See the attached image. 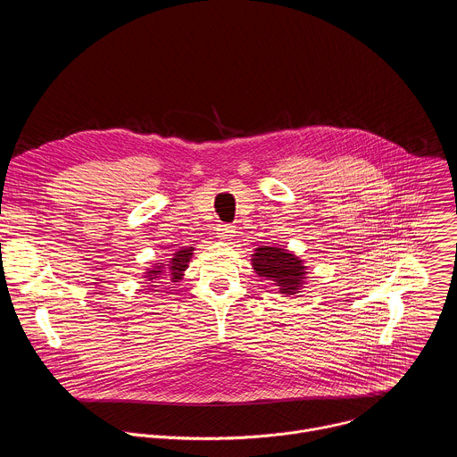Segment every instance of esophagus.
Returning <instances> with one entry per match:
<instances>
[{
	"instance_id": "1",
	"label": "esophagus",
	"mask_w": 457,
	"mask_h": 457,
	"mask_svg": "<svg viewBox=\"0 0 457 457\" xmlns=\"http://www.w3.org/2000/svg\"><path fill=\"white\" fill-rule=\"evenodd\" d=\"M217 235H219L220 238H224V240H228V238H233V237H235V226H229V224H220V226L217 228Z\"/></svg>"
}]
</instances>
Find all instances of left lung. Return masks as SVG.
<instances>
[{
	"label": "left lung",
	"mask_w": 457,
	"mask_h": 457,
	"mask_svg": "<svg viewBox=\"0 0 457 457\" xmlns=\"http://www.w3.org/2000/svg\"><path fill=\"white\" fill-rule=\"evenodd\" d=\"M253 270L258 277L275 282L282 295H295L302 289L307 271L303 260L282 247H256L251 258Z\"/></svg>",
	"instance_id": "left-lung-1"
}]
</instances>
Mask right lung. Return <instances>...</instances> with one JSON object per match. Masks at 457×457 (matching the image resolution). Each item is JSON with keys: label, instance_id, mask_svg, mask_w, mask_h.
<instances>
[{"label": "right lung", "instance_id": "1", "mask_svg": "<svg viewBox=\"0 0 457 457\" xmlns=\"http://www.w3.org/2000/svg\"><path fill=\"white\" fill-rule=\"evenodd\" d=\"M193 256V247H180L173 253V258L168 260V264L161 262L159 266H152L146 273L145 278L146 280H164L168 278L170 282H179L184 277V271L187 268L189 258Z\"/></svg>", "mask_w": 457, "mask_h": 457}]
</instances>
